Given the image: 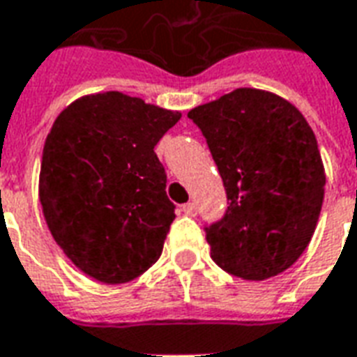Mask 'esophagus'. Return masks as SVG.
Listing matches in <instances>:
<instances>
[{
  "label": "esophagus",
  "instance_id": "esophagus-1",
  "mask_svg": "<svg viewBox=\"0 0 357 357\" xmlns=\"http://www.w3.org/2000/svg\"><path fill=\"white\" fill-rule=\"evenodd\" d=\"M181 210H183V214H187V216H195V214H197V206H195V202H187V204L181 206Z\"/></svg>",
  "mask_w": 357,
  "mask_h": 357
}]
</instances>
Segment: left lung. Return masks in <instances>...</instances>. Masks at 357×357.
<instances>
[{"mask_svg": "<svg viewBox=\"0 0 357 357\" xmlns=\"http://www.w3.org/2000/svg\"><path fill=\"white\" fill-rule=\"evenodd\" d=\"M187 116L204 135L227 195L222 220L204 227L212 260L247 281L279 275L306 250L325 193L306 118L279 95L252 88Z\"/></svg>", "mask_w": 357, "mask_h": 357, "instance_id": "left-lung-1", "label": "left lung"}]
</instances>
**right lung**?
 <instances>
[{
  "label": "right lung",
  "instance_id": "right-lung-1",
  "mask_svg": "<svg viewBox=\"0 0 357 357\" xmlns=\"http://www.w3.org/2000/svg\"><path fill=\"white\" fill-rule=\"evenodd\" d=\"M181 112L120 91L82 97L43 145L40 202L53 239L76 268L128 283L162 255L176 204L155 153Z\"/></svg>",
  "mask_w": 357,
  "mask_h": 357
}]
</instances>
